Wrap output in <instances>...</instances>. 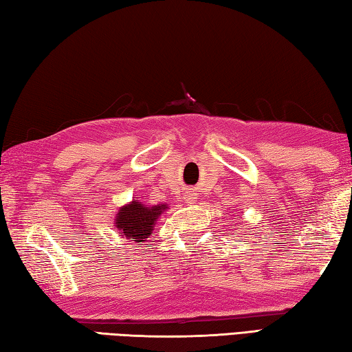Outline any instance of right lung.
Masks as SVG:
<instances>
[{
    "mask_svg": "<svg viewBox=\"0 0 352 352\" xmlns=\"http://www.w3.org/2000/svg\"><path fill=\"white\" fill-rule=\"evenodd\" d=\"M168 210V205H146L133 199L124 206L119 208L115 217V228L119 236L133 239L135 242H144L151 237L157 220Z\"/></svg>",
    "mask_w": 352,
    "mask_h": 352,
    "instance_id": "right-lung-1",
    "label": "right lung"
}]
</instances>
